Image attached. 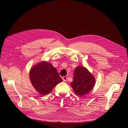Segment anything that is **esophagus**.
<instances>
[{"label":"esophagus","instance_id":"esophagus-1","mask_svg":"<svg viewBox=\"0 0 128 128\" xmlns=\"http://www.w3.org/2000/svg\"><path fill=\"white\" fill-rule=\"evenodd\" d=\"M62 79H63V81L66 82L67 80V76H63V77L62 78Z\"/></svg>","mask_w":128,"mask_h":128}]
</instances>
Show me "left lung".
Masks as SVG:
<instances>
[{
  "mask_svg": "<svg viewBox=\"0 0 128 128\" xmlns=\"http://www.w3.org/2000/svg\"><path fill=\"white\" fill-rule=\"evenodd\" d=\"M95 84V78L84 67L78 66L74 72L73 82L70 84L74 92L81 96L89 93Z\"/></svg>",
  "mask_w": 128,
  "mask_h": 128,
  "instance_id": "8db88e82",
  "label": "left lung"
}]
</instances>
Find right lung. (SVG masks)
Here are the masks:
<instances>
[{
  "label": "right lung",
  "instance_id": "obj_1",
  "mask_svg": "<svg viewBox=\"0 0 128 128\" xmlns=\"http://www.w3.org/2000/svg\"><path fill=\"white\" fill-rule=\"evenodd\" d=\"M29 76L33 86L42 95L50 93L54 86L63 81L56 68L46 61L34 65L30 69Z\"/></svg>",
  "mask_w": 128,
  "mask_h": 128
}]
</instances>
